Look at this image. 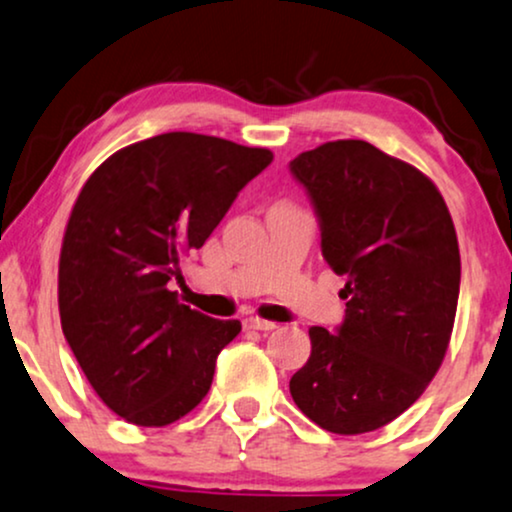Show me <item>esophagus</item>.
I'll return each instance as SVG.
<instances>
[{"label":"esophagus","instance_id":"obj_1","mask_svg":"<svg viewBox=\"0 0 512 512\" xmlns=\"http://www.w3.org/2000/svg\"><path fill=\"white\" fill-rule=\"evenodd\" d=\"M244 327L246 330H258V332H270V330H275V323H270V320H261V318H256V315H251V318H246L244 320Z\"/></svg>","mask_w":512,"mask_h":512}]
</instances>
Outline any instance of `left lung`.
Listing matches in <instances>:
<instances>
[{
    "instance_id": "1",
    "label": "left lung",
    "mask_w": 512,
    "mask_h": 512,
    "mask_svg": "<svg viewBox=\"0 0 512 512\" xmlns=\"http://www.w3.org/2000/svg\"><path fill=\"white\" fill-rule=\"evenodd\" d=\"M289 170L311 199L327 266L346 277L342 325L308 330L311 356L289 391L327 432L380 430L444 361L460 292L456 227L430 178L370 142H327Z\"/></svg>"
}]
</instances>
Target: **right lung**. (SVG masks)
I'll use <instances>...</instances> for the list:
<instances>
[{"mask_svg": "<svg viewBox=\"0 0 512 512\" xmlns=\"http://www.w3.org/2000/svg\"><path fill=\"white\" fill-rule=\"evenodd\" d=\"M270 161L268 149L166 132L116 151L82 187L59 261L63 337L99 399L132 425L197 408L242 330L180 304L168 282Z\"/></svg>", "mask_w": 512, "mask_h": 512, "instance_id": "add662e5", "label": "right lung"}]
</instances>
